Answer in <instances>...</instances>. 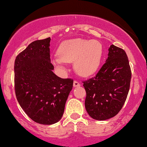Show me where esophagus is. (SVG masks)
Masks as SVG:
<instances>
[{
	"mask_svg": "<svg viewBox=\"0 0 147 147\" xmlns=\"http://www.w3.org/2000/svg\"><path fill=\"white\" fill-rule=\"evenodd\" d=\"M81 86V84L80 83H79L78 81H76V80H74V87H79V86Z\"/></svg>",
	"mask_w": 147,
	"mask_h": 147,
	"instance_id": "obj_1",
	"label": "esophagus"
}]
</instances>
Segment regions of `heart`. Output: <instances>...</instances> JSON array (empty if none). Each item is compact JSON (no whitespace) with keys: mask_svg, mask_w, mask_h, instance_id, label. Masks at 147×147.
Listing matches in <instances>:
<instances>
[{"mask_svg":"<svg viewBox=\"0 0 147 147\" xmlns=\"http://www.w3.org/2000/svg\"><path fill=\"white\" fill-rule=\"evenodd\" d=\"M102 57L103 47L100 41L77 38L63 41L52 61L61 69H63L65 63L74 61V68L78 74L89 76L97 71Z\"/></svg>","mask_w":147,"mask_h":147,"instance_id":"heart-1","label":"heart"}]
</instances>
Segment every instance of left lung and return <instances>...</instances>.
Returning <instances> with one entry per match:
<instances>
[{"label": "left lung", "instance_id": "left-lung-1", "mask_svg": "<svg viewBox=\"0 0 147 147\" xmlns=\"http://www.w3.org/2000/svg\"><path fill=\"white\" fill-rule=\"evenodd\" d=\"M108 57L96 76L85 80V107L94 119L105 120L116 116L127 98L131 69L126 52L112 45Z\"/></svg>", "mask_w": 147, "mask_h": 147}]
</instances>
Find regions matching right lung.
Returning a JSON list of instances; mask_svg holds the SVG:
<instances>
[{
	"label": "right lung",
	"mask_w": 147,
	"mask_h": 147,
	"mask_svg": "<svg viewBox=\"0 0 147 147\" xmlns=\"http://www.w3.org/2000/svg\"><path fill=\"white\" fill-rule=\"evenodd\" d=\"M50 37L30 43L15 61V90L17 101L29 117L42 124L56 123L63 116L74 80L53 72Z\"/></svg>",
	"instance_id": "obj_1"
}]
</instances>
